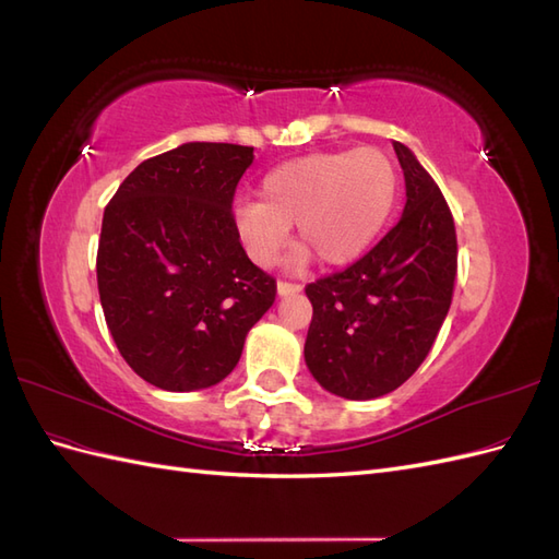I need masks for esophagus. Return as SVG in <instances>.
Segmentation results:
<instances>
[{
  "instance_id": "esophagus-1",
  "label": "esophagus",
  "mask_w": 559,
  "mask_h": 559,
  "mask_svg": "<svg viewBox=\"0 0 559 559\" xmlns=\"http://www.w3.org/2000/svg\"><path fill=\"white\" fill-rule=\"evenodd\" d=\"M300 289H302V286L298 282H286V280L277 282V294L280 296H292V294H298Z\"/></svg>"
}]
</instances>
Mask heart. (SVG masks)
<instances>
[{
    "mask_svg": "<svg viewBox=\"0 0 559 559\" xmlns=\"http://www.w3.org/2000/svg\"><path fill=\"white\" fill-rule=\"evenodd\" d=\"M396 160L382 148L321 151L277 165L261 181V202L235 210V226L259 263H273L289 228L321 265H345L373 245L399 198Z\"/></svg>",
    "mask_w": 559,
    "mask_h": 559,
    "instance_id": "obj_1",
    "label": "heart"
}]
</instances>
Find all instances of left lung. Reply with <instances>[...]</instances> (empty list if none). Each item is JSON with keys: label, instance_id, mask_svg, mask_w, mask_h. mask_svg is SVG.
I'll list each match as a JSON object with an SVG mask.
<instances>
[{"label": "left lung", "instance_id": "obj_1", "mask_svg": "<svg viewBox=\"0 0 559 559\" xmlns=\"http://www.w3.org/2000/svg\"><path fill=\"white\" fill-rule=\"evenodd\" d=\"M394 151L408 198L401 222L357 263L306 286V364L331 394L354 401L394 392L415 373L454 292L452 212L411 148L394 142Z\"/></svg>", "mask_w": 559, "mask_h": 559}]
</instances>
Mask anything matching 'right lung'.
Listing matches in <instances>:
<instances>
[{
  "label": "right lung",
  "instance_id": "obj_1",
  "mask_svg": "<svg viewBox=\"0 0 559 559\" xmlns=\"http://www.w3.org/2000/svg\"><path fill=\"white\" fill-rule=\"evenodd\" d=\"M253 146L189 142L146 158L103 216L97 289L121 357L167 392L222 382L277 282L240 245L233 198Z\"/></svg>",
  "mask_w": 559,
  "mask_h": 559
}]
</instances>
